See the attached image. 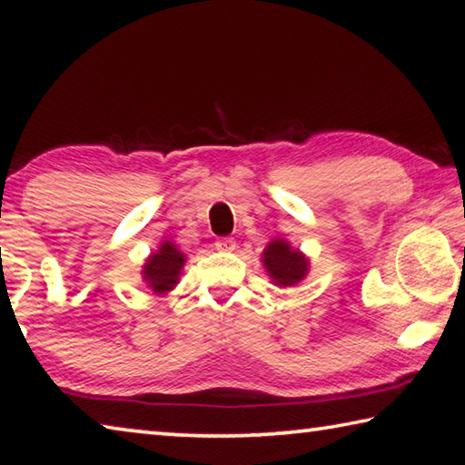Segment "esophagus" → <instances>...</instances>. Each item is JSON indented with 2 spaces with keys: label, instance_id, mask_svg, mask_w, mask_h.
Here are the masks:
<instances>
[{
  "label": "esophagus",
  "instance_id": "obj_1",
  "mask_svg": "<svg viewBox=\"0 0 465 465\" xmlns=\"http://www.w3.org/2000/svg\"><path fill=\"white\" fill-rule=\"evenodd\" d=\"M216 249L218 251H234L236 249V241L234 239H231V236H224V239H218L216 242Z\"/></svg>",
  "mask_w": 465,
  "mask_h": 465
}]
</instances>
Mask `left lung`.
<instances>
[{
  "label": "left lung",
  "instance_id": "8db88e82",
  "mask_svg": "<svg viewBox=\"0 0 465 465\" xmlns=\"http://www.w3.org/2000/svg\"><path fill=\"white\" fill-rule=\"evenodd\" d=\"M262 265L279 287L300 283L310 271L308 257L302 251L292 249V244L283 239H275L267 244L262 251Z\"/></svg>",
  "mask_w": 465,
  "mask_h": 465
}]
</instances>
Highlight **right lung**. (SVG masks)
I'll list each match as a JSON object with an SVG mask.
<instances>
[{"instance_id":"obj_1","label":"right lung","mask_w":465,"mask_h":465,"mask_svg":"<svg viewBox=\"0 0 465 465\" xmlns=\"http://www.w3.org/2000/svg\"><path fill=\"white\" fill-rule=\"evenodd\" d=\"M186 255L176 249V244L163 241L160 249L147 257L143 265V282L153 293L163 295L172 292L180 282V273Z\"/></svg>"}]
</instances>
